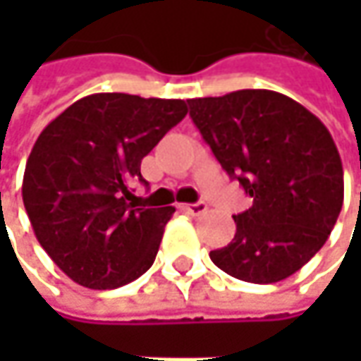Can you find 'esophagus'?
<instances>
[{
	"mask_svg": "<svg viewBox=\"0 0 361 361\" xmlns=\"http://www.w3.org/2000/svg\"><path fill=\"white\" fill-rule=\"evenodd\" d=\"M183 209L187 211L188 215L199 216V215H202V213H207V209H209V207H207V202L199 201V202H190V204H185Z\"/></svg>",
	"mask_w": 361,
	"mask_h": 361,
	"instance_id": "34e87169",
	"label": "esophagus"
}]
</instances>
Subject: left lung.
<instances>
[{
    "label": "left lung",
    "instance_id": "obj_1",
    "mask_svg": "<svg viewBox=\"0 0 361 361\" xmlns=\"http://www.w3.org/2000/svg\"><path fill=\"white\" fill-rule=\"evenodd\" d=\"M215 159L253 204L235 239L211 251L219 269L249 283H277L327 241L343 204V169L324 122L289 96L237 90L188 100Z\"/></svg>",
    "mask_w": 361,
    "mask_h": 361
}]
</instances>
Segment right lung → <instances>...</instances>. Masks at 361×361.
Returning a JSON list of instances; mask_svg holds the SVG:
<instances>
[{
	"instance_id": "add662e5",
	"label": "right lung",
	"mask_w": 361,
	"mask_h": 361,
	"mask_svg": "<svg viewBox=\"0 0 361 361\" xmlns=\"http://www.w3.org/2000/svg\"><path fill=\"white\" fill-rule=\"evenodd\" d=\"M185 100L104 92L80 98L37 136L21 197L35 237L78 285L116 289L150 269L174 207L146 209L130 185Z\"/></svg>"
}]
</instances>
